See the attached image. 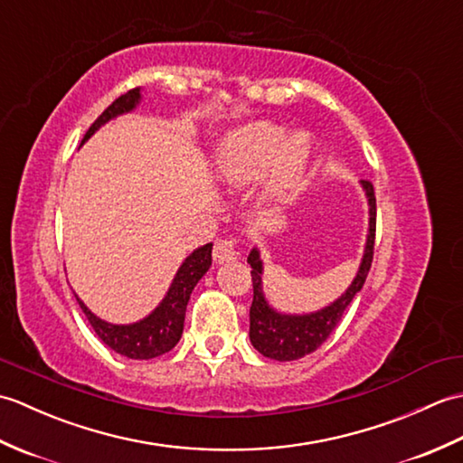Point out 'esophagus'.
Listing matches in <instances>:
<instances>
[{"mask_svg": "<svg viewBox=\"0 0 463 463\" xmlns=\"http://www.w3.org/2000/svg\"><path fill=\"white\" fill-rule=\"evenodd\" d=\"M237 247H234L232 239H224V241H216L214 242V250H213V259L216 264H224L237 259Z\"/></svg>", "mask_w": 463, "mask_h": 463, "instance_id": "obj_1", "label": "esophagus"}]
</instances>
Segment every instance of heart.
I'll return each instance as SVG.
<instances>
[{"label": "heart", "instance_id": "heart-1", "mask_svg": "<svg viewBox=\"0 0 463 463\" xmlns=\"http://www.w3.org/2000/svg\"><path fill=\"white\" fill-rule=\"evenodd\" d=\"M310 161L312 141L307 133L288 137L277 123L254 121L226 137L214 169L231 184H247L264 173V199L280 203L302 184Z\"/></svg>", "mask_w": 463, "mask_h": 463}]
</instances>
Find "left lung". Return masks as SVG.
<instances>
[{"instance_id":"8db88e82","label":"left lung","mask_w":463,"mask_h":463,"mask_svg":"<svg viewBox=\"0 0 463 463\" xmlns=\"http://www.w3.org/2000/svg\"><path fill=\"white\" fill-rule=\"evenodd\" d=\"M360 186L368 201V234L366 244H364L362 260L356 277L352 279L348 288L340 297L330 302L328 307L314 312H280L269 302L264 294L262 274L264 260L260 257V249L252 247L247 262L250 264L252 277V304H250V344L257 348L262 356L279 362L298 360L307 354L317 350L320 344L326 340L332 330L336 328L344 310L354 297L362 290L366 282L368 270L372 267L373 257V234H376V196H373V186L368 181H360Z\"/></svg>"}]
</instances>
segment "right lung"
Wrapping results in <instances>:
<instances>
[{
    "mask_svg": "<svg viewBox=\"0 0 463 463\" xmlns=\"http://www.w3.org/2000/svg\"><path fill=\"white\" fill-rule=\"evenodd\" d=\"M143 99L141 87L131 90L129 93L121 95L119 99H115L107 109L97 117V121L90 127V131L85 133L83 141H90L91 137L101 129L103 125L117 119L125 113L135 111ZM213 264V242L203 244V247L194 249L189 257H186L179 270H176L175 279L171 282L169 290L163 297V300L146 314L145 318L129 322V324H113L97 317L87 304L77 297L81 310L85 312L87 320L93 326L97 336L101 338L105 346H109L121 356H127L131 360H151L161 356V354L169 352L176 346V342L183 336V324H184V312L186 302L191 298V292L194 290L196 282H199L206 270Z\"/></svg>",
    "mask_w": 463,
    "mask_h": 463,
    "instance_id": "right-lung-1",
    "label": "right lung"
}]
</instances>
